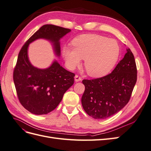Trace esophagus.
Returning <instances> with one entry per match:
<instances>
[{
	"mask_svg": "<svg viewBox=\"0 0 151 151\" xmlns=\"http://www.w3.org/2000/svg\"><path fill=\"white\" fill-rule=\"evenodd\" d=\"M82 80V77L79 76V75H76L75 76V81L76 82H79V81H81Z\"/></svg>",
	"mask_w": 151,
	"mask_h": 151,
	"instance_id": "obj_1",
	"label": "esophagus"
}]
</instances>
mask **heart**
Masks as SVG:
<instances>
[{
    "mask_svg": "<svg viewBox=\"0 0 151 151\" xmlns=\"http://www.w3.org/2000/svg\"><path fill=\"white\" fill-rule=\"evenodd\" d=\"M73 50L64 47L63 55L68 65L75 67L84 60L88 74L95 77H101L115 66L119 57V47L113 40L98 35H83L72 41Z\"/></svg>",
    "mask_w": 151,
    "mask_h": 151,
    "instance_id": "b5f03b06",
    "label": "heart"
}]
</instances>
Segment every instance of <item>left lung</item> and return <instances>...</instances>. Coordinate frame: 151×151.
I'll list each match as a JSON object with an SVG mask.
<instances>
[{"instance_id": "obj_1", "label": "left lung", "mask_w": 151, "mask_h": 151, "mask_svg": "<svg viewBox=\"0 0 151 151\" xmlns=\"http://www.w3.org/2000/svg\"><path fill=\"white\" fill-rule=\"evenodd\" d=\"M137 70L130 48L111 73L99 78L84 79L82 105L88 115L105 119L118 113L129 103L137 82Z\"/></svg>"}]
</instances>
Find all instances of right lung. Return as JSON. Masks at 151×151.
Returning <instances> with one entry per match:
<instances>
[{
	"label": "right lung",
	"instance_id": "1",
	"mask_svg": "<svg viewBox=\"0 0 151 151\" xmlns=\"http://www.w3.org/2000/svg\"><path fill=\"white\" fill-rule=\"evenodd\" d=\"M70 31L52 24L43 25L20 50L14 68L13 80L19 102L31 113L45 115L55 109L66 91L74 84L75 74L65 70L57 61L46 69L33 67L28 57V45L39 38L48 40L53 43L55 52L59 56V40Z\"/></svg>",
	"mask_w": 151,
	"mask_h": 151
}]
</instances>
